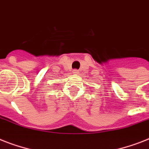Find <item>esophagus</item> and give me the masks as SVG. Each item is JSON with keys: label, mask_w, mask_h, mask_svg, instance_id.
Masks as SVG:
<instances>
[{"label": "esophagus", "mask_w": 149, "mask_h": 149, "mask_svg": "<svg viewBox=\"0 0 149 149\" xmlns=\"http://www.w3.org/2000/svg\"><path fill=\"white\" fill-rule=\"evenodd\" d=\"M78 72H79V71H78V70L77 69H74V70H73V74H77V73H78Z\"/></svg>", "instance_id": "1"}]
</instances>
